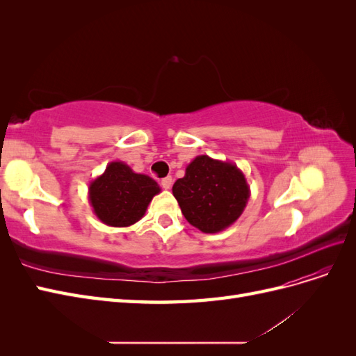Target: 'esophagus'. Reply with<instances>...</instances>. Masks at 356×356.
Listing matches in <instances>:
<instances>
[{
	"label": "esophagus",
	"instance_id": "1",
	"mask_svg": "<svg viewBox=\"0 0 356 356\" xmlns=\"http://www.w3.org/2000/svg\"><path fill=\"white\" fill-rule=\"evenodd\" d=\"M161 187H163L165 190H169L172 187V177H166L161 179Z\"/></svg>",
	"mask_w": 356,
	"mask_h": 356
}]
</instances>
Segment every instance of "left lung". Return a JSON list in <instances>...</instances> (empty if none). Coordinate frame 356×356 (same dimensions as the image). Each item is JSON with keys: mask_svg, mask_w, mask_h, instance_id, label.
Masks as SVG:
<instances>
[{"mask_svg": "<svg viewBox=\"0 0 356 356\" xmlns=\"http://www.w3.org/2000/svg\"><path fill=\"white\" fill-rule=\"evenodd\" d=\"M186 220L203 233L222 232L236 222L251 196L243 172L232 161L197 156L172 187Z\"/></svg>", "mask_w": 356, "mask_h": 356, "instance_id": "8db88e82", "label": "left lung"}]
</instances>
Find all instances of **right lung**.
Instances as JSON below:
<instances>
[{
	"label": "right lung",
	"instance_id": "add662e5",
	"mask_svg": "<svg viewBox=\"0 0 356 356\" xmlns=\"http://www.w3.org/2000/svg\"><path fill=\"white\" fill-rule=\"evenodd\" d=\"M160 191L153 178L136 174L131 166L115 160L89 184V202L104 224L129 227L144 217L149 202Z\"/></svg>",
	"mask_w": 356,
	"mask_h": 356
}]
</instances>
